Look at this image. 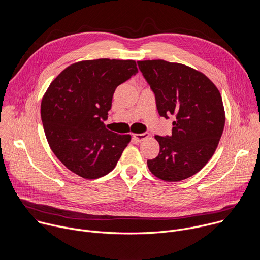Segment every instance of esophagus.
Masks as SVG:
<instances>
[{
	"label": "esophagus",
	"mask_w": 260,
	"mask_h": 260,
	"mask_svg": "<svg viewBox=\"0 0 260 260\" xmlns=\"http://www.w3.org/2000/svg\"><path fill=\"white\" fill-rule=\"evenodd\" d=\"M133 137L138 142H142L143 140H145V139H147L148 137H149V134H147V133H144V134H134Z\"/></svg>",
	"instance_id": "34e87169"
}]
</instances>
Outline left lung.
Instances as JSON below:
<instances>
[{"label":"left lung","instance_id":"obj_1","mask_svg":"<svg viewBox=\"0 0 260 260\" xmlns=\"http://www.w3.org/2000/svg\"><path fill=\"white\" fill-rule=\"evenodd\" d=\"M155 94L160 116L175 117L171 137L155 136L159 154L147 160L157 178L177 182L201 171L213 156L223 133L225 112L216 85L202 72L164 59L139 60Z\"/></svg>","mask_w":260,"mask_h":260}]
</instances>
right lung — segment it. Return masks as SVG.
<instances>
[{"mask_svg":"<svg viewBox=\"0 0 260 260\" xmlns=\"http://www.w3.org/2000/svg\"><path fill=\"white\" fill-rule=\"evenodd\" d=\"M138 73L132 59H89L72 63L51 82L41 103L46 139L73 173L98 179L112 171L131 135L106 128L104 120L118 85Z\"/></svg>","mask_w":260,"mask_h":260,"instance_id":"1","label":"right lung"}]
</instances>
